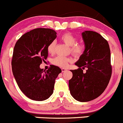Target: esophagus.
<instances>
[{
	"label": "esophagus",
	"mask_w": 123,
	"mask_h": 123,
	"mask_svg": "<svg viewBox=\"0 0 123 123\" xmlns=\"http://www.w3.org/2000/svg\"><path fill=\"white\" fill-rule=\"evenodd\" d=\"M67 69H65V68H62V71L63 72H66V71H67Z\"/></svg>",
	"instance_id": "34e87169"
}]
</instances>
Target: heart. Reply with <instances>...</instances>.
Listing matches in <instances>:
<instances>
[{
    "instance_id": "b5f03b06",
    "label": "heart",
    "mask_w": 123,
    "mask_h": 123,
    "mask_svg": "<svg viewBox=\"0 0 123 123\" xmlns=\"http://www.w3.org/2000/svg\"><path fill=\"white\" fill-rule=\"evenodd\" d=\"M62 42H63L67 46L71 47V52L76 57L80 56L84 52L85 47L82 44H77V38L71 33H65L60 38ZM55 42H52L48 46V52L51 54H53L55 52ZM72 62V59L69 57L58 56L54 58L52 63L56 66L61 68H66L68 65L69 63Z\"/></svg>"
}]
</instances>
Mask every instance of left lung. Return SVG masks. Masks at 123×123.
Here are the masks:
<instances>
[{
	"instance_id": "1",
	"label": "left lung",
	"mask_w": 123,
	"mask_h": 123,
	"mask_svg": "<svg viewBox=\"0 0 123 123\" xmlns=\"http://www.w3.org/2000/svg\"><path fill=\"white\" fill-rule=\"evenodd\" d=\"M81 36L85 51L75 63L79 68L71 70L69 87L74 98L87 102L98 97L108 85L112 75L111 51L107 41L100 34L85 31ZM85 67L87 70L84 73Z\"/></svg>"
}]
</instances>
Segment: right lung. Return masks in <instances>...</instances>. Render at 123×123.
Returning <instances> with one entry per match:
<instances>
[{
	"instance_id": "add662e5",
	"label": "right lung",
	"mask_w": 123,
	"mask_h": 123,
	"mask_svg": "<svg viewBox=\"0 0 123 123\" xmlns=\"http://www.w3.org/2000/svg\"><path fill=\"white\" fill-rule=\"evenodd\" d=\"M51 29L36 28L23 34L13 51L12 71L20 89L27 97L43 101L53 93L55 80L62 70L51 65L48 70L40 68L48 56V46L57 37Z\"/></svg>"
}]
</instances>
